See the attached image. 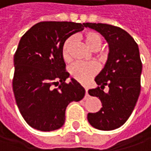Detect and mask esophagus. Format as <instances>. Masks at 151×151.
Segmentation results:
<instances>
[{"mask_svg": "<svg viewBox=\"0 0 151 151\" xmlns=\"http://www.w3.org/2000/svg\"><path fill=\"white\" fill-rule=\"evenodd\" d=\"M85 89H86V96L87 97L88 96V89L87 88H85Z\"/></svg>", "mask_w": 151, "mask_h": 151, "instance_id": "34e87169", "label": "esophagus"}]
</instances>
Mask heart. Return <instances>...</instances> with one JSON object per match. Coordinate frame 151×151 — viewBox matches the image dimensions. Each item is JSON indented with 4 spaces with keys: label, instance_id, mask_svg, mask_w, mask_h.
<instances>
[{
    "label": "heart",
    "instance_id": "obj_1",
    "mask_svg": "<svg viewBox=\"0 0 151 151\" xmlns=\"http://www.w3.org/2000/svg\"><path fill=\"white\" fill-rule=\"evenodd\" d=\"M86 46L96 51L100 47L102 44V37L99 33L95 31H87L82 36ZM74 42L73 37H70L63 43L62 46V57L65 61L71 60L70 49ZM99 67L95 63H76L69 68V73L71 76L80 83H87L91 78L98 73Z\"/></svg>",
    "mask_w": 151,
    "mask_h": 151
}]
</instances>
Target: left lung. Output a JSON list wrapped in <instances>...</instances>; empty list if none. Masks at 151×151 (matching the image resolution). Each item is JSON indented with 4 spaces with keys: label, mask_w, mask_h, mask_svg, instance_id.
Instances as JSON below:
<instances>
[{
    "label": "left lung",
    "mask_w": 151,
    "mask_h": 151,
    "mask_svg": "<svg viewBox=\"0 0 151 151\" xmlns=\"http://www.w3.org/2000/svg\"><path fill=\"white\" fill-rule=\"evenodd\" d=\"M105 39L109 47L106 63L96 76L98 86L88 91L98 97L102 108L96 113H88L90 124L101 130H115L122 126L131 115L141 90L142 62L139 48L134 39L124 29L103 23H85ZM109 91H103L104 86Z\"/></svg>",
    "instance_id": "1"
}]
</instances>
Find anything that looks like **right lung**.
Instances as JSON below:
<instances>
[{
	"label": "right lung",
	"instance_id": "1",
	"mask_svg": "<svg viewBox=\"0 0 151 151\" xmlns=\"http://www.w3.org/2000/svg\"><path fill=\"white\" fill-rule=\"evenodd\" d=\"M84 24L42 21L21 37L14 56L13 90L21 114L34 129H60L67 105L85 96L84 87L74 78L65 83L70 74L62 57L63 43L83 30ZM56 83L60 84L58 88L53 87Z\"/></svg>",
	"mask_w": 151,
	"mask_h": 151
}]
</instances>
